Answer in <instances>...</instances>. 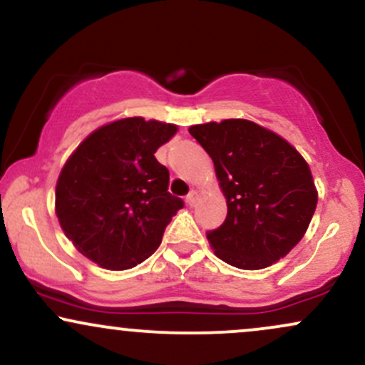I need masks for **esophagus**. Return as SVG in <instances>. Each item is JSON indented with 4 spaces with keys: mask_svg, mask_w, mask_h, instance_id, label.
<instances>
[{
    "mask_svg": "<svg viewBox=\"0 0 365 365\" xmlns=\"http://www.w3.org/2000/svg\"><path fill=\"white\" fill-rule=\"evenodd\" d=\"M197 199H199V192L190 190V192H188V195L185 197V202L188 204V206H195Z\"/></svg>",
    "mask_w": 365,
    "mask_h": 365,
    "instance_id": "esophagus-1",
    "label": "esophagus"
}]
</instances>
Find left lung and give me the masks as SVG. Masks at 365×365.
I'll return each instance as SVG.
<instances>
[{
  "instance_id": "obj_1",
  "label": "left lung",
  "mask_w": 365,
  "mask_h": 365,
  "mask_svg": "<svg viewBox=\"0 0 365 365\" xmlns=\"http://www.w3.org/2000/svg\"><path fill=\"white\" fill-rule=\"evenodd\" d=\"M190 135L215 163L226 197L225 223L207 232L221 261L262 269L302 240L317 204V190L299 150L249 120L194 125Z\"/></svg>"
}]
</instances>
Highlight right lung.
I'll use <instances>...</instances> for the list:
<instances>
[{"mask_svg":"<svg viewBox=\"0 0 365 365\" xmlns=\"http://www.w3.org/2000/svg\"><path fill=\"white\" fill-rule=\"evenodd\" d=\"M177 125L140 116L92 132L63 166L56 216L81 254L104 269H130L156 252L183 200L154 153Z\"/></svg>","mask_w":365,"mask_h":365,"instance_id":"add662e5","label":"right lung"}]
</instances>
